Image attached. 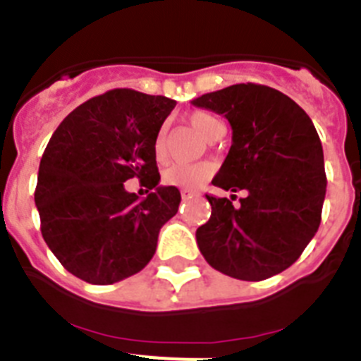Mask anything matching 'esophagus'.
<instances>
[{"instance_id":"1","label":"esophagus","mask_w":361,"mask_h":361,"mask_svg":"<svg viewBox=\"0 0 361 361\" xmlns=\"http://www.w3.org/2000/svg\"><path fill=\"white\" fill-rule=\"evenodd\" d=\"M180 197H183V199H190V197H193V191L180 190Z\"/></svg>"}]
</instances>
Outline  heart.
I'll list each match as a JSON object with an SVG mask.
<instances>
[{"label":"heart","mask_w":361,"mask_h":361,"mask_svg":"<svg viewBox=\"0 0 361 361\" xmlns=\"http://www.w3.org/2000/svg\"><path fill=\"white\" fill-rule=\"evenodd\" d=\"M186 121L191 124V128L195 130L204 141L212 142L219 133H224V124L220 123L215 116L208 111L195 110L190 111ZM153 153L159 162H164L168 155V133L166 128L159 130L155 142H153ZM213 177V166L209 162H197V164H175L170 166L162 173V183L166 186L186 188V190H199Z\"/></svg>","instance_id":"obj_1"}]
</instances>
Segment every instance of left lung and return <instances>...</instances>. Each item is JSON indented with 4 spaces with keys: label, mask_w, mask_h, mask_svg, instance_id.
Masks as SVG:
<instances>
[{
    "label": "left lung",
    "mask_w": 361,
    "mask_h": 361,
    "mask_svg": "<svg viewBox=\"0 0 361 361\" xmlns=\"http://www.w3.org/2000/svg\"><path fill=\"white\" fill-rule=\"evenodd\" d=\"M191 103L231 124V148L213 186L247 191L238 208L226 197L206 195L212 216L197 229L200 253L233 279L279 275L298 260L320 226L327 178L314 124L291 97L253 82Z\"/></svg>",
    "instance_id": "1"
}]
</instances>
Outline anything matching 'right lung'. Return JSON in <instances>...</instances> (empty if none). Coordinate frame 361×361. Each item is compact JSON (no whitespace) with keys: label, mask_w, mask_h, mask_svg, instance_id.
Wrapping results in <instances>:
<instances>
[{"label":"right lung","mask_w":361,"mask_h":361,"mask_svg":"<svg viewBox=\"0 0 361 361\" xmlns=\"http://www.w3.org/2000/svg\"><path fill=\"white\" fill-rule=\"evenodd\" d=\"M173 99L117 88L82 103L57 126L34 193L41 233L66 271L95 286L135 275L152 260L180 193L161 186L153 142ZM142 178L152 194H130Z\"/></svg>","instance_id":"1"}]
</instances>
